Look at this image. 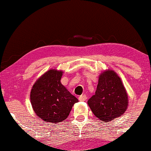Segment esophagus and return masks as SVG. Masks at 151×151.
Listing matches in <instances>:
<instances>
[{"label": "esophagus", "instance_id": "34e87169", "mask_svg": "<svg viewBox=\"0 0 151 151\" xmlns=\"http://www.w3.org/2000/svg\"><path fill=\"white\" fill-rule=\"evenodd\" d=\"M78 99L79 101H81V102H83V101H85L87 100V96H86L85 94H82V95L79 96Z\"/></svg>", "mask_w": 151, "mask_h": 151}]
</instances>
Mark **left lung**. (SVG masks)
Listing matches in <instances>:
<instances>
[{"mask_svg":"<svg viewBox=\"0 0 151 151\" xmlns=\"http://www.w3.org/2000/svg\"><path fill=\"white\" fill-rule=\"evenodd\" d=\"M87 104L101 121L108 122L125 113L128 107V97L117 73L111 69L101 73L95 94Z\"/></svg>","mask_w":151,"mask_h":151,"instance_id":"8db88e82","label":"left lung"}]
</instances>
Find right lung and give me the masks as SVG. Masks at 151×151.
<instances>
[{
    "label": "right lung",
    "mask_w": 151,
    "mask_h": 151,
    "mask_svg": "<svg viewBox=\"0 0 151 151\" xmlns=\"http://www.w3.org/2000/svg\"><path fill=\"white\" fill-rule=\"evenodd\" d=\"M63 72L51 69L41 75L33 85L30 100L39 118L58 123L67 118L72 106L78 102L61 83Z\"/></svg>",
    "instance_id": "obj_1"
}]
</instances>
